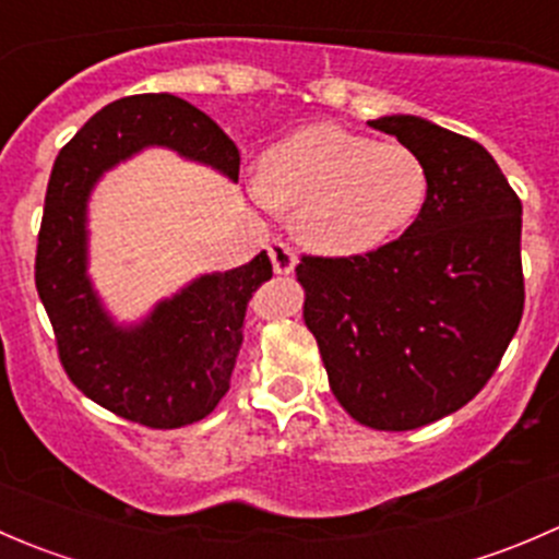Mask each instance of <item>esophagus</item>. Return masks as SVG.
<instances>
[{"instance_id":"34e87169","label":"esophagus","mask_w":559,"mask_h":559,"mask_svg":"<svg viewBox=\"0 0 559 559\" xmlns=\"http://www.w3.org/2000/svg\"><path fill=\"white\" fill-rule=\"evenodd\" d=\"M267 253H270V262H273V270L278 275H289L292 270H295L297 257H295V251L284 243V240H273L267 248Z\"/></svg>"}]
</instances>
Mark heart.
Segmentation results:
<instances>
[{
    "label": "heart",
    "mask_w": 559,
    "mask_h": 559,
    "mask_svg": "<svg viewBox=\"0 0 559 559\" xmlns=\"http://www.w3.org/2000/svg\"><path fill=\"white\" fill-rule=\"evenodd\" d=\"M257 189L267 205L292 213V229L308 248L352 257L405 233L425 207L430 180L408 145L308 123L262 151Z\"/></svg>",
    "instance_id": "b5f03b06"
}]
</instances>
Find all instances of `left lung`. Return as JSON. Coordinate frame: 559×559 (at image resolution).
I'll list each match as a JSON object with an SVG mask.
<instances>
[{"mask_svg": "<svg viewBox=\"0 0 559 559\" xmlns=\"http://www.w3.org/2000/svg\"><path fill=\"white\" fill-rule=\"evenodd\" d=\"M370 127L425 162V207L392 243L302 253L295 273L337 403L403 432L460 411L498 370L524 308L522 202L476 140L416 116Z\"/></svg>", "mask_w": 559, "mask_h": 559, "instance_id": "8db88e82", "label": "left lung"}]
</instances>
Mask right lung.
<instances>
[{"mask_svg": "<svg viewBox=\"0 0 559 559\" xmlns=\"http://www.w3.org/2000/svg\"><path fill=\"white\" fill-rule=\"evenodd\" d=\"M145 145H167L238 180V145L186 99L140 94L105 105L56 156L35 284L67 379L121 419L178 430L205 419L227 394L246 306L273 264L262 251L243 267L197 278L134 330L112 324L86 278V200L107 167Z\"/></svg>", "mask_w": 559, "mask_h": 559, "instance_id": "1", "label": "right lung"}]
</instances>
